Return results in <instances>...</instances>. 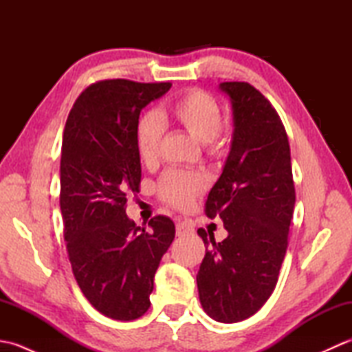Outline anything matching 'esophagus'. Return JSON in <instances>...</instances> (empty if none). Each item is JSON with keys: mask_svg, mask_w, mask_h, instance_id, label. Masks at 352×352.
I'll list each match as a JSON object with an SVG mask.
<instances>
[{"mask_svg": "<svg viewBox=\"0 0 352 352\" xmlns=\"http://www.w3.org/2000/svg\"><path fill=\"white\" fill-rule=\"evenodd\" d=\"M193 231H195V228H193L192 223H189L188 221H178L177 223V236H189L192 234Z\"/></svg>", "mask_w": 352, "mask_h": 352, "instance_id": "obj_1", "label": "esophagus"}]
</instances>
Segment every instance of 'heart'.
I'll use <instances>...</instances> for the list:
<instances>
[{
    "label": "heart",
    "instance_id": "b5f03b06",
    "mask_svg": "<svg viewBox=\"0 0 352 352\" xmlns=\"http://www.w3.org/2000/svg\"><path fill=\"white\" fill-rule=\"evenodd\" d=\"M164 118L182 126L193 138L203 142L210 155H221L230 144V126L221 116L216 96L204 89L193 87L168 104ZM163 122L155 113L142 115L136 125V146L140 160L151 163L159 151ZM207 178L199 172L169 169L157 183V195L175 208H186L193 198L206 189Z\"/></svg>",
    "mask_w": 352,
    "mask_h": 352
}]
</instances>
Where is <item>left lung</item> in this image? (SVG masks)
Segmentation results:
<instances>
[{"label": "left lung", "mask_w": 352, "mask_h": 352, "mask_svg": "<svg viewBox=\"0 0 352 352\" xmlns=\"http://www.w3.org/2000/svg\"><path fill=\"white\" fill-rule=\"evenodd\" d=\"M233 104V144L222 175L208 193L207 218H219L228 236L198 230L207 250L197 275L208 316L233 324L257 313L278 281L295 207L290 146L280 115L246 81L219 86Z\"/></svg>", "instance_id": "left-lung-1"}]
</instances>
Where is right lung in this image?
<instances>
[{
  "label": "right lung",
  "mask_w": 352,
  "mask_h": 352,
  "mask_svg": "<svg viewBox=\"0 0 352 352\" xmlns=\"http://www.w3.org/2000/svg\"><path fill=\"white\" fill-rule=\"evenodd\" d=\"M170 86L96 81L80 94L66 119L60 160L66 250L87 301L116 320L145 315L155 271L175 237L168 216H154L145 231L125 214L126 197L140 186V110Z\"/></svg>",
  "instance_id": "right-lung-1"
}]
</instances>
